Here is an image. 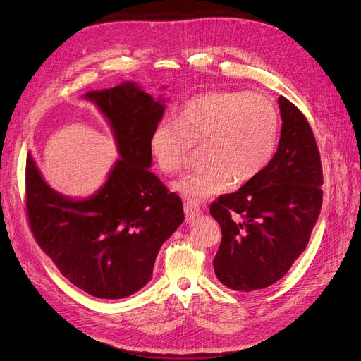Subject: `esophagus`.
Returning a JSON list of instances; mask_svg holds the SVG:
<instances>
[{"mask_svg": "<svg viewBox=\"0 0 361 361\" xmlns=\"http://www.w3.org/2000/svg\"><path fill=\"white\" fill-rule=\"evenodd\" d=\"M183 211H185V216H187L188 221L195 220V218L202 215L200 206L195 202H191V200H188L187 203H183Z\"/></svg>", "mask_w": 361, "mask_h": 361, "instance_id": "esophagus-1", "label": "esophagus"}]
</instances>
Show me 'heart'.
Segmentation results:
<instances>
[{"instance_id":"heart-1","label":"heart","mask_w":361,"mask_h":361,"mask_svg":"<svg viewBox=\"0 0 361 361\" xmlns=\"http://www.w3.org/2000/svg\"><path fill=\"white\" fill-rule=\"evenodd\" d=\"M280 135V114L259 93L209 92L183 105L176 122L162 120L150 135L157 167L174 174L187 166L191 149L203 146V166L173 183L183 197L204 200L257 178L272 161Z\"/></svg>"}]
</instances>
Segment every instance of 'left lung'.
<instances>
[{
  "label": "left lung",
  "mask_w": 361,
  "mask_h": 361,
  "mask_svg": "<svg viewBox=\"0 0 361 361\" xmlns=\"http://www.w3.org/2000/svg\"><path fill=\"white\" fill-rule=\"evenodd\" d=\"M281 133L269 166L211 204L221 227L216 279L233 290L274 285L309 244L322 206L321 155L307 118L279 97Z\"/></svg>",
  "instance_id": "obj_1"
}]
</instances>
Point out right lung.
Masks as SVG:
<instances>
[{
    "label": "right lung",
    "instance_id": "1",
    "mask_svg": "<svg viewBox=\"0 0 361 361\" xmlns=\"http://www.w3.org/2000/svg\"><path fill=\"white\" fill-rule=\"evenodd\" d=\"M84 97L110 123L120 158L99 191L75 200L54 191L28 154V223L39 247L72 285L96 298H126L152 280L161 245L185 218L179 195L149 170L150 135L166 105L135 82Z\"/></svg>",
    "mask_w": 361,
    "mask_h": 361
}]
</instances>
